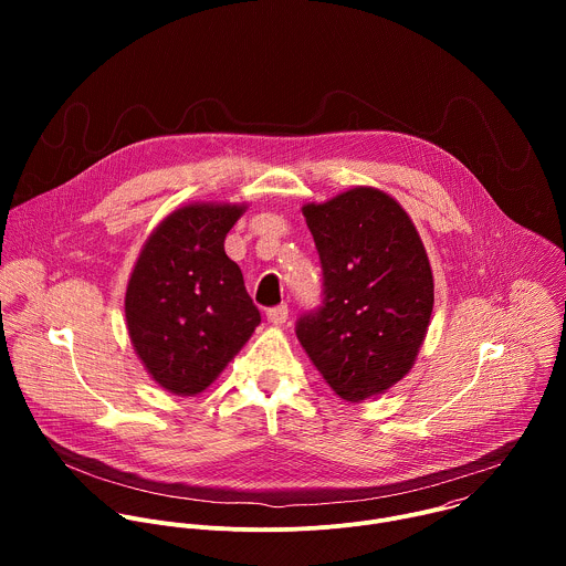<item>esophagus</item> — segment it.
I'll return each instance as SVG.
<instances>
[{
	"label": "esophagus",
	"instance_id": "34e87169",
	"mask_svg": "<svg viewBox=\"0 0 566 566\" xmlns=\"http://www.w3.org/2000/svg\"><path fill=\"white\" fill-rule=\"evenodd\" d=\"M266 317H269V322H273V325H284L286 317H289V306L286 304L273 306V308L266 311Z\"/></svg>",
	"mask_w": 566,
	"mask_h": 566
}]
</instances>
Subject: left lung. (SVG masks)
Listing matches in <instances>:
<instances>
[{"instance_id": "obj_1", "label": "left lung", "mask_w": 566, "mask_h": 566, "mask_svg": "<svg viewBox=\"0 0 566 566\" xmlns=\"http://www.w3.org/2000/svg\"><path fill=\"white\" fill-rule=\"evenodd\" d=\"M325 300L297 319V340L327 385L360 402L410 374L426 340L434 280L402 206L369 186L304 203Z\"/></svg>"}]
</instances>
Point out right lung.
Returning a JSON list of instances; mask_svg holds the SVG:
<instances>
[{
	"label": "right lung",
	"instance_id": "obj_1",
	"mask_svg": "<svg viewBox=\"0 0 566 566\" xmlns=\"http://www.w3.org/2000/svg\"><path fill=\"white\" fill-rule=\"evenodd\" d=\"M247 203H188L143 244L125 293L132 347L170 394L210 387L262 322L223 241Z\"/></svg>",
	"mask_w": 566,
	"mask_h": 566
}]
</instances>
